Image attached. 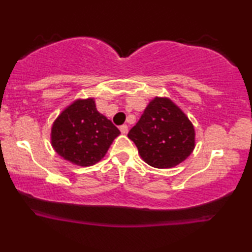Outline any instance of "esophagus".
Here are the masks:
<instances>
[{
    "label": "esophagus",
    "mask_w": 252,
    "mask_h": 252,
    "mask_svg": "<svg viewBox=\"0 0 252 252\" xmlns=\"http://www.w3.org/2000/svg\"><path fill=\"white\" fill-rule=\"evenodd\" d=\"M120 132H122V134H127V132H128V127H127V125H123L119 127Z\"/></svg>",
    "instance_id": "1"
}]
</instances>
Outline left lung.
<instances>
[{
	"label": "left lung",
	"mask_w": 252,
	"mask_h": 252,
	"mask_svg": "<svg viewBox=\"0 0 252 252\" xmlns=\"http://www.w3.org/2000/svg\"><path fill=\"white\" fill-rule=\"evenodd\" d=\"M142 159L156 168L182 163L195 148V128L186 113L168 97L151 99L128 132Z\"/></svg>",
	"instance_id": "8db88e82"
}]
</instances>
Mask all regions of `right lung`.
I'll return each instance as SVG.
<instances>
[{
    "instance_id": "right-lung-1",
    "label": "right lung",
    "mask_w": 252,
    "mask_h": 252,
    "mask_svg": "<svg viewBox=\"0 0 252 252\" xmlns=\"http://www.w3.org/2000/svg\"><path fill=\"white\" fill-rule=\"evenodd\" d=\"M120 134L104 115L96 109L93 97L78 98L66 106L51 126V146L65 160L86 167L105 156Z\"/></svg>"
}]
</instances>
